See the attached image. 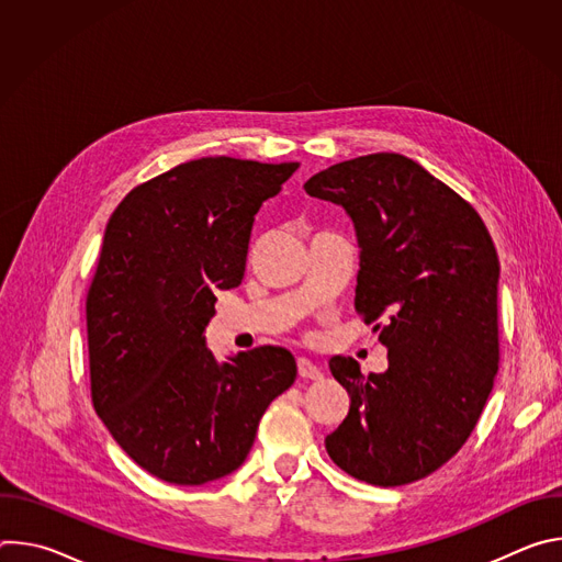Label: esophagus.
Masks as SVG:
<instances>
[{
  "instance_id": "1",
  "label": "esophagus",
  "mask_w": 562,
  "mask_h": 562,
  "mask_svg": "<svg viewBox=\"0 0 562 562\" xmlns=\"http://www.w3.org/2000/svg\"><path fill=\"white\" fill-rule=\"evenodd\" d=\"M297 373L304 380H319V378H323V371H319V367L313 364L308 358H297Z\"/></svg>"
}]
</instances>
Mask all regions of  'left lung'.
<instances>
[{"instance_id": "obj_1", "label": "left lung", "mask_w": 562, "mask_h": 562, "mask_svg": "<svg viewBox=\"0 0 562 562\" xmlns=\"http://www.w3.org/2000/svg\"><path fill=\"white\" fill-rule=\"evenodd\" d=\"M304 191L351 217L356 308L367 325L386 315L373 327L386 347L384 373L329 360L351 405L327 451L369 485L414 483L456 456L494 386L501 262L492 235L471 204L397 153L347 159Z\"/></svg>"}]
</instances>
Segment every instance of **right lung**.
I'll list each match as a JSON object with an SVG mask.
<instances>
[{"mask_svg":"<svg viewBox=\"0 0 562 562\" xmlns=\"http://www.w3.org/2000/svg\"><path fill=\"white\" fill-rule=\"evenodd\" d=\"M297 162L200 157L135 187L113 211L87 297L93 405L150 475L204 485L243 464L260 418L297 373L282 347L215 360V289L245 278L260 206Z\"/></svg>","mask_w":562,"mask_h":562,"instance_id":"add662e5","label":"right lung"}]
</instances>
